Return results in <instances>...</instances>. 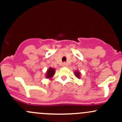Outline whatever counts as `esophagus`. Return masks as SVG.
<instances>
[{"label":"esophagus","mask_w":122,"mask_h":122,"mask_svg":"<svg viewBox=\"0 0 122 122\" xmlns=\"http://www.w3.org/2000/svg\"><path fill=\"white\" fill-rule=\"evenodd\" d=\"M62 66H63V67H67V64L66 63V62H64V63L62 64Z\"/></svg>","instance_id":"esophagus-1"}]
</instances>
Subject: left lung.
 <instances>
[{
    "mask_svg": "<svg viewBox=\"0 0 122 122\" xmlns=\"http://www.w3.org/2000/svg\"><path fill=\"white\" fill-rule=\"evenodd\" d=\"M74 74H75V76H76L77 78H80L81 74H80V72L78 71V70H76V71H74Z\"/></svg>",
    "mask_w": 122,
    "mask_h": 122,
    "instance_id": "8db88e82",
    "label": "left lung"
}]
</instances>
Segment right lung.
<instances>
[{"instance_id":"1","label":"right lung","mask_w":122,"mask_h":122,"mask_svg":"<svg viewBox=\"0 0 122 122\" xmlns=\"http://www.w3.org/2000/svg\"><path fill=\"white\" fill-rule=\"evenodd\" d=\"M55 69L53 68H51V67H50V68L47 70L45 77H46V78L51 79L52 77L54 76V74H55Z\"/></svg>"}]
</instances>
